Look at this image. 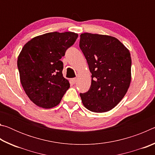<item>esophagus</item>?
<instances>
[{
  "label": "esophagus",
  "instance_id": "esophagus-1",
  "mask_svg": "<svg viewBox=\"0 0 155 155\" xmlns=\"http://www.w3.org/2000/svg\"><path fill=\"white\" fill-rule=\"evenodd\" d=\"M77 78H71V79H70V81H71V83H72V84H74V83H76V82H77Z\"/></svg>",
  "mask_w": 155,
  "mask_h": 155
}]
</instances>
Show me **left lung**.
<instances>
[{"mask_svg":"<svg viewBox=\"0 0 155 155\" xmlns=\"http://www.w3.org/2000/svg\"><path fill=\"white\" fill-rule=\"evenodd\" d=\"M79 47L91 73L88 91L80 93L83 105L96 113L109 111L124 98L131 81L128 50L114 37L89 33L80 35Z\"/></svg>","mask_w":155,"mask_h":155,"instance_id":"1","label":"left lung"}]
</instances>
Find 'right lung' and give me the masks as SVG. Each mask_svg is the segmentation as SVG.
I'll use <instances>...</instances> for the list:
<instances>
[{
	"mask_svg": "<svg viewBox=\"0 0 155 155\" xmlns=\"http://www.w3.org/2000/svg\"><path fill=\"white\" fill-rule=\"evenodd\" d=\"M78 34L52 32L37 36L23 46L18 58L20 82L34 104L45 109L58 104L70 87L61 61Z\"/></svg>",
	"mask_w": 155,
	"mask_h": 155,
	"instance_id": "1",
	"label": "right lung"
}]
</instances>
